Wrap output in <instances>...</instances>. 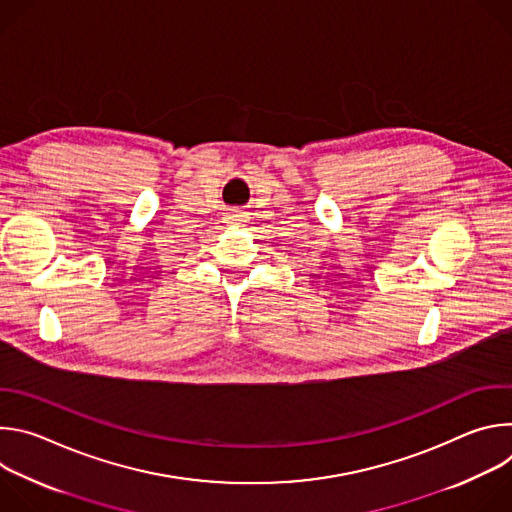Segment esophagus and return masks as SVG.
<instances>
[{
    "mask_svg": "<svg viewBox=\"0 0 512 512\" xmlns=\"http://www.w3.org/2000/svg\"><path fill=\"white\" fill-rule=\"evenodd\" d=\"M227 223L229 225H243V223H247V212H243L241 208H233L227 214Z\"/></svg>",
    "mask_w": 512,
    "mask_h": 512,
    "instance_id": "esophagus-1",
    "label": "esophagus"
}]
</instances>
